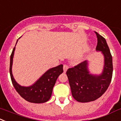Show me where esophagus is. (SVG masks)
<instances>
[{
    "mask_svg": "<svg viewBox=\"0 0 121 121\" xmlns=\"http://www.w3.org/2000/svg\"><path fill=\"white\" fill-rule=\"evenodd\" d=\"M68 68H69V67H68V65H63V71H64V72H66V71H67V70H68Z\"/></svg>",
    "mask_w": 121,
    "mask_h": 121,
    "instance_id": "esophagus-1",
    "label": "esophagus"
}]
</instances>
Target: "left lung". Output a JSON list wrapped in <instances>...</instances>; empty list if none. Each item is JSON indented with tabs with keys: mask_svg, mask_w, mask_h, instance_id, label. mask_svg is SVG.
Returning <instances> with one entry per match:
<instances>
[{
	"mask_svg": "<svg viewBox=\"0 0 121 121\" xmlns=\"http://www.w3.org/2000/svg\"><path fill=\"white\" fill-rule=\"evenodd\" d=\"M97 38L96 50L102 51L105 57L104 71L100 75H92L87 69L85 61L69 68L66 74L73 97L80 102L94 101L101 97L110 85L113 75V61L105 39L95 32Z\"/></svg>",
	"mask_w": 121,
	"mask_h": 121,
	"instance_id": "obj_1",
	"label": "left lung"
}]
</instances>
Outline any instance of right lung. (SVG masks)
<instances>
[{"label":"right lung","mask_w":121,"mask_h":121,"mask_svg":"<svg viewBox=\"0 0 121 121\" xmlns=\"http://www.w3.org/2000/svg\"><path fill=\"white\" fill-rule=\"evenodd\" d=\"M14 50L15 47L13 48L10 56V73L11 82L15 90L23 99L29 102L41 104L48 101L51 97L53 88L56 79L61 73L63 72V65H60L58 66L48 70L32 86L29 87L21 86L17 83L14 79L11 71Z\"/></svg>","instance_id":"add662e5"}]
</instances>
